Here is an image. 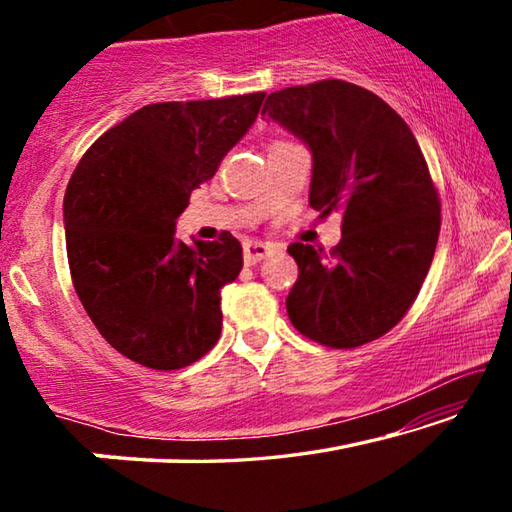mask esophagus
I'll use <instances>...</instances> for the list:
<instances>
[{"instance_id": "esophagus-1", "label": "esophagus", "mask_w": 512, "mask_h": 512, "mask_svg": "<svg viewBox=\"0 0 512 512\" xmlns=\"http://www.w3.org/2000/svg\"><path fill=\"white\" fill-rule=\"evenodd\" d=\"M268 253V244H262V241H244V257L248 264H257L259 259H264Z\"/></svg>"}]
</instances>
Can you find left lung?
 Instances as JSON below:
<instances>
[{
	"label": "left lung",
	"mask_w": 512,
	"mask_h": 512,
	"mask_svg": "<svg viewBox=\"0 0 512 512\" xmlns=\"http://www.w3.org/2000/svg\"><path fill=\"white\" fill-rule=\"evenodd\" d=\"M262 115L309 146V205L343 214L329 255L289 246L300 271L287 298L293 327L336 350L379 339L418 298L440 232V198L411 128L339 79L271 92Z\"/></svg>",
	"instance_id": "8db88e82"
}]
</instances>
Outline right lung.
<instances>
[{"label": "right lung", "instance_id": "obj_1", "mask_svg": "<svg viewBox=\"0 0 512 512\" xmlns=\"http://www.w3.org/2000/svg\"><path fill=\"white\" fill-rule=\"evenodd\" d=\"M266 92L144 106L94 142L69 178L63 219L81 305L112 348L153 370L185 368L221 336V289L241 244L176 241L189 194L248 133Z\"/></svg>", "mask_w": 512, "mask_h": 512}]
</instances>
